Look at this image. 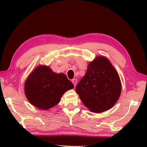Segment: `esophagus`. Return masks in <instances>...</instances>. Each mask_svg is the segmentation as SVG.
Wrapping results in <instances>:
<instances>
[{
    "label": "esophagus",
    "instance_id": "1",
    "mask_svg": "<svg viewBox=\"0 0 147 147\" xmlns=\"http://www.w3.org/2000/svg\"><path fill=\"white\" fill-rule=\"evenodd\" d=\"M77 79H73L72 80V82L73 83V84H74V86H76V84H77Z\"/></svg>",
    "mask_w": 147,
    "mask_h": 147
}]
</instances>
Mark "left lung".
Instances as JSON below:
<instances>
[{"label": "left lung", "instance_id": "left-lung-1", "mask_svg": "<svg viewBox=\"0 0 147 147\" xmlns=\"http://www.w3.org/2000/svg\"><path fill=\"white\" fill-rule=\"evenodd\" d=\"M76 92L91 112L108 110L121 95V82L117 71L106 57L96 56L89 62L86 74L77 84Z\"/></svg>", "mask_w": 147, "mask_h": 147}]
</instances>
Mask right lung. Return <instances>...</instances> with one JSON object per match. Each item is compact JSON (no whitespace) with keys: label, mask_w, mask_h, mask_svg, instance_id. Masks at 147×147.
I'll return each instance as SVG.
<instances>
[{"label":"right lung","mask_w":147,"mask_h":147,"mask_svg":"<svg viewBox=\"0 0 147 147\" xmlns=\"http://www.w3.org/2000/svg\"><path fill=\"white\" fill-rule=\"evenodd\" d=\"M74 88L63 73L57 74L47 65H38L24 83V93L32 105L47 110L59 102L63 94Z\"/></svg>","instance_id":"add662e5"}]
</instances>
